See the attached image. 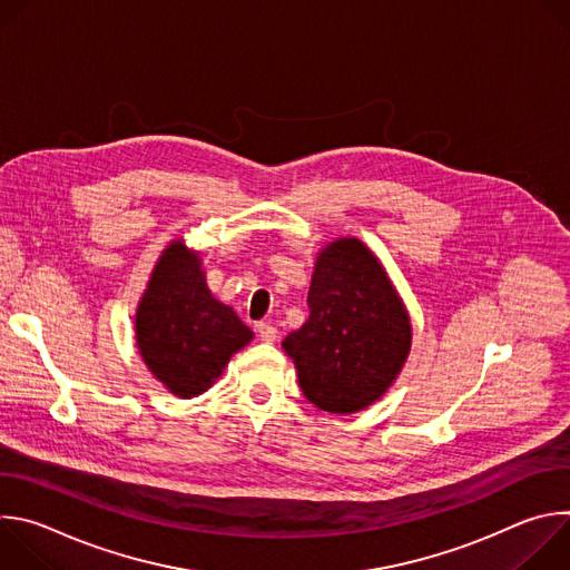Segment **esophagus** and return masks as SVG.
Listing matches in <instances>:
<instances>
[{"label": "esophagus", "instance_id": "obj_1", "mask_svg": "<svg viewBox=\"0 0 570 570\" xmlns=\"http://www.w3.org/2000/svg\"><path fill=\"white\" fill-rule=\"evenodd\" d=\"M257 332H259V338L264 343H275V338H277V327H275V324H271V322H259L257 324Z\"/></svg>", "mask_w": 570, "mask_h": 570}]
</instances>
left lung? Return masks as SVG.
I'll use <instances>...</instances> for the list:
<instances>
[{"mask_svg": "<svg viewBox=\"0 0 570 570\" xmlns=\"http://www.w3.org/2000/svg\"><path fill=\"white\" fill-rule=\"evenodd\" d=\"M308 320L282 343L304 396L347 415L381 399L411 354L413 327L385 268L363 240L322 248L308 288Z\"/></svg>", "mask_w": 570, "mask_h": 570, "instance_id": "1", "label": "left lung"}]
</instances>
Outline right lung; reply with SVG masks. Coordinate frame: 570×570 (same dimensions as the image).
Returning <instances> with one entry per match:
<instances>
[{"label": "right lung", "instance_id": "obj_1", "mask_svg": "<svg viewBox=\"0 0 570 570\" xmlns=\"http://www.w3.org/2000/svg\"><path fill=\"white\" fill-rule=\"evenodd\" d=\"M135 341L150 374L171 394L191 399L214 385L253 332L207 288L200 253L176 238L139 299Z\"/></svg>", "mask_w": 570, "mask_h": 570}]
</instances>
